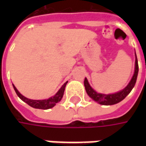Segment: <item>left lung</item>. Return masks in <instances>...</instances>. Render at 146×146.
Returning a JSON list of instances; mask_svg holds the SVG:
<instances>
[{
  "label": "left lung",
  "instance_id": "8db88e82",
  "mask_svg": "<svg viewBox=\"0 0 146 146\" xmlns=\"http://www.w3.org/2000/svg\"><path fill=\"white\" fill-rule=\"evenodd\" d=\"M136 55V54H135ZM138 59L136 57L135 59V73L133 75L131 80L130 81L128 85L125 88L120 91V92L115 93V94H111V95H103V94H99L98 92H96L92 89V88L89 84L87 78L84 79V87H85V90L88 95L91 97V98L97 102L98 103L102 105H106V106H110V105H114L118 103L119 102H121L123 99L126 98V96L128 95L130 92H131L132 88L135 87V83H136V80H137V76H138Z\"/></svg>",
  "mask_w": 146,
  "mask_h": 146
}]
</instances>
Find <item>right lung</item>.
Wrapping results in <instances>:
<instances>
[{"mask_svg":"<svg viewBox=\"0 0 146 146\" xmlns=\"http://www.w3.org/2000/svg\"><path fill=\"white\" fill-rule=\"evenodd\" d=\"M66 84L67 82H66L62 86V88L59 89V91L56 93V95L54 96L51 97V98H49L48 99H44V100H32V99H29V98L24 97L23 95H21L14 85H13V87H14L15 91L16 92L18 96L23 101L25 102L29 106H30L31 107L35 108V109H40V110H48V109H51L53 106H54L56 103L61 101V99L63 96L64 91H65V88H66Z\"/></svg>","mask_w":146,"mask_h":146,"instance_id":"1","label":"right lung"}]
</instances>
